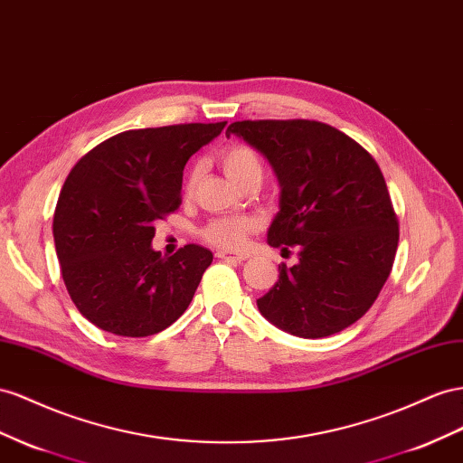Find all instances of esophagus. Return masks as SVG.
I'll return each mask as SVG.
<instances>
[{"instance_id": "1", "label": "esophagus", "mask_w": 463, "mask_h": 463, "mask_svg": "<svg viewBox=\"0 0 463 463\" xmlns=\"http://www.w3.org/2000/svg\"><path fill=\"white\" fill-rule=\"evenodd\" d=\"M216 257L218 259H228V260H237V262H241V260L247 259L245 253H230V251H218Z\"/></svg>"}]
</instances>
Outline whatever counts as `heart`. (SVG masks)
Here are the masks:
<instances>
[{
  "mask_svg": "<svg viewBox=\"0 0 463 463\" xmlns=\"http://www.w3.org/2000/svg\"><path fill=\"white\" fill-rule=\"evenodd\" d=\"M220 165L223 169V173L228 175V179L241 186L249 184V183H259L262 181V175H265V165H262V159L259 157V154L255 152L253 147H249L245 144H233L226 149H222L218 156ZM198 173L201 169L193 167L186 175L184 179V194L191 196L194 193V186L198 181ZM253 230V222L243 216L237 218H216L208 222L204 230H203V237L216 247H223V249H237L241 247L247 233Z\"/></svg>",
  "mask_w": 463,
  "mask_h": 463,
  "instance_id": "b5f03b06",
  "label": "heart"
}]
</instances>
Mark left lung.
Listing matches in <instances>:
<instances>
[{
  "label": "left lung",
  "mask_w": 463,
  "mask_h": 463,
  "mask_svg": "<svg viewBox=\"0 0 463 463\" xmlns=\"http://www.w3.org/2000/svg\"><path fill=\"white\" fill-rule=\"evenodd\" d=\"M240 136L269 159L280 210L267 232L272 247L298 249L294 267L257 299L279 329L321 339L346 329L376 302L399 241L383 175L351 136L317 120H241Z\"/></svg>",
  "instance_id": "8db88e82"
}]
</instances>
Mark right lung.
<instances>
[{
  "mask_svg": "<svg viewBox=\"0 0 463 463\" xmlns=\"http://www.w3.org/2000/svg\"><path fill=\"white\" fill-rule=\"evenodd\" d=\"M228 122L120 132L85 154L61 186L54 243L80 314L118 336H149L177 321L212 255L184 245L152 249L156 223L181 204L183 169Z\"/></svg>",
  "mask_w": 463,
  "mask_h": 463,
  "instance_id": "obj_1",
  "label": "right lung"
}]
</instances>
